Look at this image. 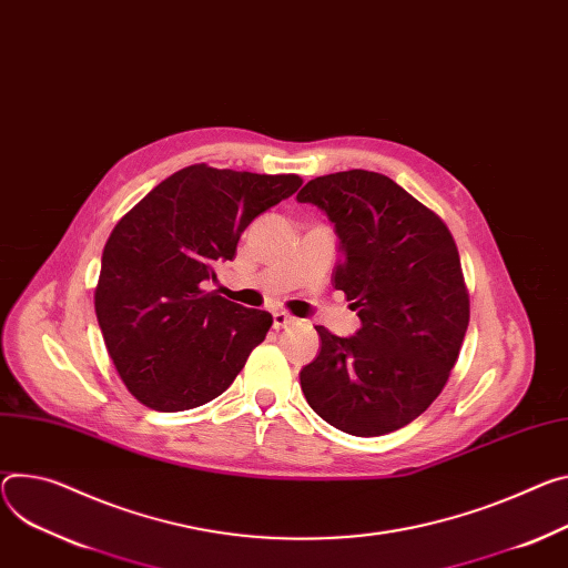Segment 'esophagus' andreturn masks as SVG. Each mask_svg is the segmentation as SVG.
<instances>
[{"label":"esophagus","mask_w":568,"mask_h":568,"mask_svg":"<svg viewBox=\"0 0 568 568\" xmlns=\"http://www.w3.org/2000/svg\"><path fill=\"white\" fill-rule=\"evenodd\" d=\"M292 324H296V317H292L290 313H274V328H276V331L287 328V326H292Z\"/></svg>","instance_id":"esophagus-1"}]
</instances>
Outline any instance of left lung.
<instances>
[{
  "instance_id": "8db88e82",
  "label": "left lung",
  "mask_w": 568,
  "mask_h": 568,
  "mask_svg": "<svg viewBox=\"0 0 568 568\" xmlns=\"http://www.w3.org/2000/svg\"><path fill=\"white\" fill-rule=\"evenodd\" d=\"M335 226V290L353 301L359 331L317 326L322 351L298 374L317 415L355 437L415 422L439 396L469 326V292L446 224L389 176L348 170L296 194Z\"/></svg>"
}]
</instances>
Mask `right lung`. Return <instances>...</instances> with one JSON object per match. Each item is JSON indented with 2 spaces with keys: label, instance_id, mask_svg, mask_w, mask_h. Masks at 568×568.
Listing matches in <instances>:
<instances>
[{
  "label": "right lung",
  "instance_id": "obj_1",
  "mask_svg": "<svg viewBox=\"0 0 568 568\" xmlns=\"http://www.w3.org/2000/svg\"><path fill=\"white\" fill-rule=\"evenodd\" d=\"M296 174L190 165L153 187L115 224L94 313L126 389L159 412L217 398L272 326L201 285L233 261L244 229L301 187Z\"/></svg>",
  "mask_w": 568,
  "mask_h": 568
}]
</instances>
